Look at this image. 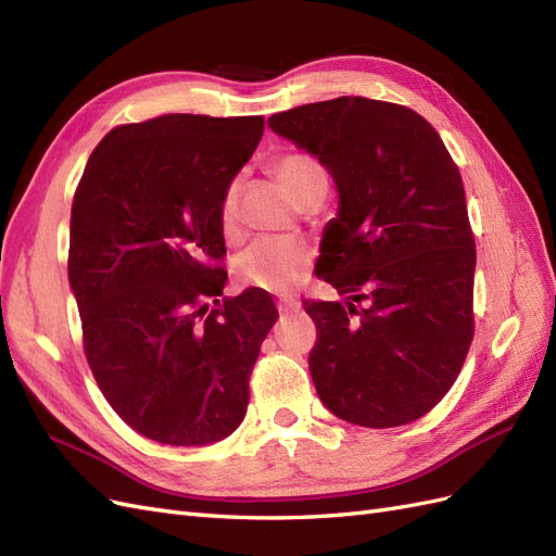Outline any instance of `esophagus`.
Listing matches in <instances>:
<instances>
[{"label": "esophagus", "instance_id": "1", "mask_svg": "<svg viewBox=\"0 0 556 556\" xmlns=\"http://www.w3.org/2000/svg\"><path fill=\"white\" fill-rule=\"evenodd\" d=\"M301 308V304L296 299H282V301H278V311H280V315H290V313H296Z\"/></svg>", "mask_w": 556, "mask_h": 556}]
</instances>
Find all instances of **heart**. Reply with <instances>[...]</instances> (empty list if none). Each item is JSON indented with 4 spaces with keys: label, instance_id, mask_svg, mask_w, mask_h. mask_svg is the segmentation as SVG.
Here are the masks:
<instances>
[{
    "label": "heart",
    "instance_id": "obj_1",
    "mask_svg": "<svg viewBox=\"0 0 556 556\" xmlns=\"http://www.w3.org/2000/svg\"><path fill=\"white\" fill-rule=\"evenodd\" d=\"M274 174L282 190L299 206L315 192H327V176L319 162L306 153H282L274 160ZM239 182L233 180L220 201V223L225 231L231 229L237 215ZM311 264V252L306 245L282 239H260L243 250L237 260V274L245 285L266 292H288L296 280L304 276Z\"/></svg>",
    "mask_w": 556,
    "mask_h": 556
}]
</instances>
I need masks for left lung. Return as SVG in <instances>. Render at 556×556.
<instances>
[{
  "instance_id": "1",
  "label": "left lung",
  "mask_w": 556,
  "mask_h": 556,
  "mask_svg": "<svg viewBox=\"0 0 556 556\" xmlns=\"http://www.w3.org/2000/svg\"><path fill=\"white\" fill-rule=\"evenodd\" d=\"M317 157L339 213L315 271L339 301H306L319 401L350 425L415 422L457 380L473 341L476 241L457 164L422 115L339 97L268 117Z\"/></svg>"
}]
</instances>
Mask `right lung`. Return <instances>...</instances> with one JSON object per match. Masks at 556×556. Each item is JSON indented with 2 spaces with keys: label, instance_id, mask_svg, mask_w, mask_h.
<instances>
[{
  "label": "right lung",
  "instance_id": "1",
  "mask_svg": "<svg viewBox=\"0 0 556 556\" xmlns=\"http://www.w3.org/2000/svg\"><path fill=\"white\" fill-rule=\"evenodd\" d=\"M262 115L169 113L109 131L76 188L70 288L99 390L164 445H211L243 422L274 299L223 296L220 201Z\"/></svg>",
  "mask_w": 556,
  "mask_h": 556
}]
</instances>
